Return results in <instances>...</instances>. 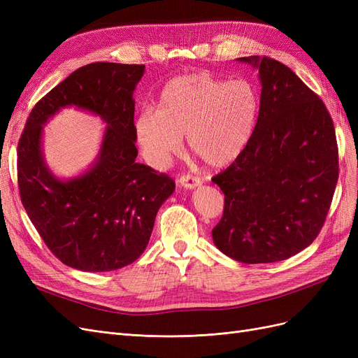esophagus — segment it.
<instances>
[{"label":"esophagus","mask_w":358,"mask_h":358,"mask_svg":"<svg viewBox=\"0 0 358 358\" xmlns=\"http://www.w3.org/2000/svg\"><path fill=\"white\" fill-rule=\"evenodd\" d=\"M178 182H179L180 187L187 188V189H194V188H197V187L201 185V179H199L196 176H191V175L180 176V179Z\"/></svg>","instance_id":"1"}]
</instances>
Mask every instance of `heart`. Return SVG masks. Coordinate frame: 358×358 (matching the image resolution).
Masks as SVG:
<instances>
[{"label": "heart", "mask_w": 358, "mask_h": 358, "mask_svg": "<svg viewBox=\"0 0 358 358\" xmlns=\"http://www.w3.org/2000/svg\"><path fill=\"white\" fill-rule=\"evenodd\" d=\"M258 113L259 96L249 80H224L208 71L182 74L161 90L157 110L140 112L136 136L157 169L180 154L182 137L206 166L222 169L251 142Z\"/></svg>", "instance_id": "b5f03b06"}]
</instances>
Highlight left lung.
<instances>
[{
	"mask_svg": "<svg viewBox=\"0 0 358 358\" xmlns=\"http://www.w3.org/2000/svg\"><path fill=\"white\" fill-rule=\"evenodd\" d=\"M262 83L254 136L212 182L224 192L215 246L246 264L282 262L321 230L338 183V145L326 106L297 76L266 57L237 58Z\"/></svg>",
	"mask_w": 358,
	"mask_h": 358,
	"instance_id": "left-lung-1",
	"label": "left lung"
}]
</instances>
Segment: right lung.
Masks as SVG:
<instances>
[{"label": "right lung", "instance_id": "obj_1", "mask_svg": "<svg viewBox=\"0 0 358 358\" xmlns=\"http://www.w3.org/2000/svg\"><path fill=\"white\" fill-rule=\"evenodd\" d=\"M145 66L94 62L73 71L36 104L17 146L20 200L41 239L64 264L112 272L143 254L161 204L175 192L169 176L140 164L134 91ZM99 115L106 124L88 169L59 178L45 164L42 129L62 108Z\"/></svg>", "mask_w": 358, "mask_h": 358}]
</instances>
